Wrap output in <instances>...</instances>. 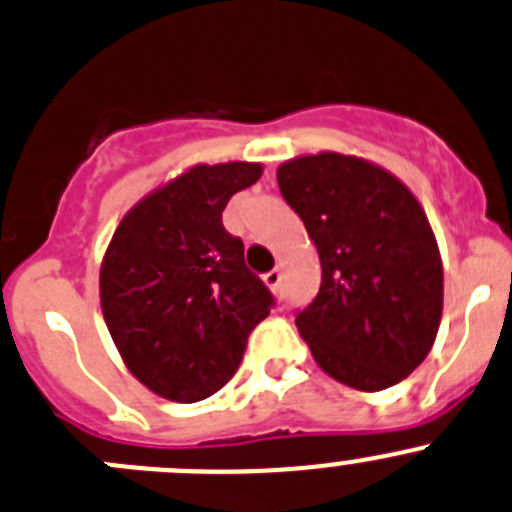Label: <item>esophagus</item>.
<instances>
[{"label":"esophagus","mask_w":512,"mask_h":512,"mask_svg":"<svg viewBox=\"0 0 512 512\" xmlns=\"http://www.w3.org/2000/svg\"><path fill=\"white\" fill-rule=\"evenodd\" d=\"M262 280H265L267 287L277 290V287H280V280H282V272L280 270H270L265 277H262Z\"/></svg>","instance_id":"esophagus-1"}]
</instances>
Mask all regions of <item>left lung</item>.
<instances>
[{
  "label": "left lung",
  "instance_id": "1",
  "mask_svg": "<svg viewBox=\"0 0 512 512\" xmlns=\"http://www.w3.org/2000/svg\"><path fill=\"white\" fill-rule=\"evenodd\" d=\"M277 185L320 255V290L295 317L312 357L347 388H393L428 357L443 315L423 207L398 177L337 152L285 162Z\"/></svg>",
  "mask_w": 512,
  "mask_h": 512
}]
</instances>
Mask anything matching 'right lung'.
Returning a JSON list of instances; mask_svg holds the SVG:
<instances>
[{"label": "right lung", "mask_w": 512, "mask_h": 512, "mask_svg": "<svg viewBox=\"0 0 512 512\" xmlns=\"http://www.w3.org/2000/svg\"><path fill=\"white\" fill-rule=\"evenodd\" d=\"M260 175L252 162L197 165L114 230L99 272L104 322L124 365L162 398L197 403L225 388L275 307L222 225L230 197Z\"/></svg>", "instance_id": "add662e5"}]
</instances>
